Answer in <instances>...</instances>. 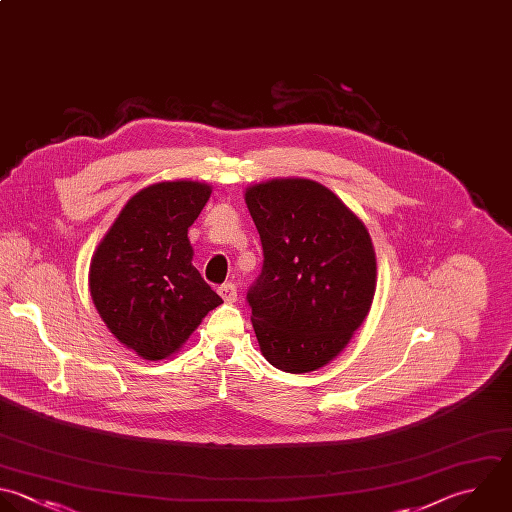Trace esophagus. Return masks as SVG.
Returning a JSON list of instances; mask_svg holds the SVG:
<instances>
[{
  "label": "esophagus",
  "mask_w": 512,
  "mask_h": 512,
  "mask_svg": "<svg viewBox=\"0 0 512 512\" xmlns=\"http://www.w3.org/2000/svg\"><path fill=\"white\" fill-rule=\"evenodd\" d=\"M218 294H220V296H222V300H224V302H228V304L236 302V298H238V290H236V284H232V282H226V284H222V286L218 288Z\"/></svg>",
  "instance_id": "obj_1"
}]
</instances>
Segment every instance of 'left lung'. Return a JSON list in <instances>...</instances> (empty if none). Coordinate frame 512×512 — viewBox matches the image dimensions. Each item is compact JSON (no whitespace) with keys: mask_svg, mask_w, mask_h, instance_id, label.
<instances>
[{"mask_svg":"<svg viewBox=\"0 0 512 512\" xmlns=\"http://www.w3.org/2000/svg\"><path fill=\"white\" fill-rule=\"evenodd\" d=\"M264 266L248 292L264 358L292 374L326 366L366 320L376 254L364 222L326 186L272 178L244 194Z\"/></svg>","mask_w":512,"mask_h":512,"instance_id":"obj_1","label":"left lung"}]
</instances>
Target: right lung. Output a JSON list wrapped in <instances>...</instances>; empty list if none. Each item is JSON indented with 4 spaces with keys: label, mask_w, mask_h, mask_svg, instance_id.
<instances>
[{
    "label": "right lung",
    "mask_w": 512,
    "mask_h": 512,
    "mask_svg": "<svg viewBox=\"0 0 512 512\" xmlns=\"http://www.w3.org/2000/svg\"><path fill=\"white\" fill-rule=\"evenodd\" d=\"M212 186L158 182L136 192L90 262V294L108 330L146 360L176 354L222 298L194 268L188 228Z\"/></svg>",
    "instance_id": "1"
}]
</instances>
